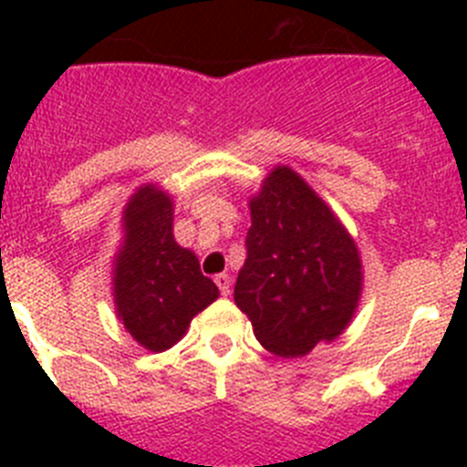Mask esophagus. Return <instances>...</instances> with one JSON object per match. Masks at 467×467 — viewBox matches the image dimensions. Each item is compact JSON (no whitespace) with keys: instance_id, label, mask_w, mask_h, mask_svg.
Listing matches in <instances>:
<instances>
[{"instance_id":"esophagus-1","label":"esophagus","mask_w":467,"mask_h":467,"mask_svg":"<svg viewBox=\"0 0 467 467\" xmlns=\"http://www.w3.org/2000/svg\"><path fill=\"white\" fill-rule=\"evenodd\" d=\"M214 283H217V287H220L222 296H229L231 295V278H229V274L214 275Z\"/></svg>"}]
</instances>
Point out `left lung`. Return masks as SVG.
<instances>
[{"instance_id": "1", "label": "left lung", "mask_w": 467, "mask_h": 467, "mask_svg": "<svg viewBox=\"0 0 467 467\" xmlns=\"http://www.w3.org/2000/svg\"><path fill=\"white\" fill-rule=\"evenodd\" d=\"M247 259L234 301L254 337L301 358L348 327L362 296V259L334 210L290 166H275L250 198Z\"/></svg>"}]
</instances>
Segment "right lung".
<instances>
[{"label":"right lung","mask_w":467,"mask_h":467,"mask_svg":"<svg viewBox=\"0 0 467 467\" xmlns=\"http://www.w3.org/2000/svg\"><path fill=\"white\" fill-rule=\"evenodd\" d=\"M172 198L159 184H142L121 214V245L111 262L114 311L126 332L151 353L187 334L193 316L220 290L201 274L198 257L175 241Z\"/></svg>","instance_id":"right-lung-1"}]
</instances>
